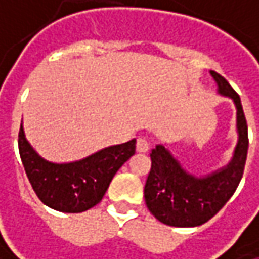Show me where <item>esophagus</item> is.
<instances>
[{
    "label": "esophagus",
    "instance_id": "1",
    "mask_svg": "<svg viewBox=\"0 0 259 259\" xmlns=\"http://www.w3.org/2000/svg\"><path fill=\"white\" fill-rule=\"evenodd\" d=\"M149 147H150V144H149V141H147L146 137H139L137 139V152L146 153L149 150Z\"/></svg>",
    "mask_w": 259,
    "mask_h": 259
}]
</instances>
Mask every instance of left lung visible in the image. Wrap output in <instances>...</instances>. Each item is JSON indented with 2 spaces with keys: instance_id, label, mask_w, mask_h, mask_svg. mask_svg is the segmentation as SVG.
Returning <instances> with one entry per match:
<instances>
[{
  "instance_id": "1",
  "label": "left lung",
  "mask_w": 259,
  "mask_h": 259,
  "mask_svg": "<svg viewBox=\"0 0 259 259\" xmlns=\"http://www.w3.org/2000/svg\"><path fill=\"white\" fill-rule=\"evenodd\" d=\"M211 75L218 83V93L233 99L236 104L239 143L230 163L206 177L187 174L163 146L152 150V168L144 186V199L149 211L166 226L196 227L205 224L229 202L243 177L249 139L240 97L224 76L213 70Z\"/></svg>"
}]
</instances>
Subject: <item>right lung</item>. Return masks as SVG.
Masks as SVG:
<instances>
[{
	"label": "right lung",
	"instance_id": "right-lung-1",
	"mask_svg": "<svg viewBox=\"0 0 259 259\" xmlns=\"http://www.w3.org/2000/svg\"><path fill=\"white\" fill-rule=\"evenodd\" d=\"M19 153L39 200L56 211L76 213L102 200L113 176L136 153V140L106 147L78 162L51 163L30 147L20 125Z\"/></svg>",
	"mask_w": 259,
	"mask_h": 259
}]
</instances>
